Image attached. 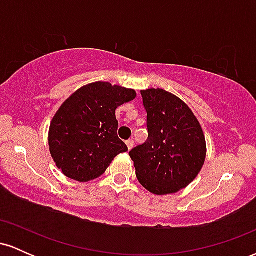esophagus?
<instances>
[{
	"label": "esophagus",
	"mask_w": 256,
	"mask_h": 256,
	"mask_svg": "<svg viewBox=\"0 0 256 256\" xmlns=\"http://www.w3.org/2000/svg\"><path fill=\"white\" fill-rule=\"evenodd\" d=\"M126 146H128V148L131 149L134 148V140H126Z\"/></svg>",
	"instance_id": "obj_1"
}]
</instances>
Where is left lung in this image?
Wrapping results in <instances>:
<instances>
[{"mask_svg": "<svg viewBox=\"0 0 256 256\" xmlns=\"http://www.w3.org/2000/svg\"><path fill=\"white\" fill-rule=\"evenodd\" d=\"M146 112L148 140L128 152L138 182L155 195L186 188L201 171L206 140L186 104L162 89L140 91Z\"/></svg>", "mask_w": 256, "mask_h": 256, "instance_id": "obj_1", "label": "left lung"}]
</instances>
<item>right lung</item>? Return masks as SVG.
Segmentation results:
<instances>
[{
    "mask_svg": "<svg viewBox=\"0 0 256 256\" xmlns=\"http://www.w3.org/2000/svg\"><path fill=\"white\" fill-rule=\"evenodd\" d=\"M136 91L104 82L85 85L64 102L52 120L49 149L64 176L89 182L106 172L128 146L118 137L116 110Z\"/></svg>",
    "mask_w": 256,
    "mask_h": 256,
    "instance_id": "1",
    "label": "right lung"
}]
</instances>
